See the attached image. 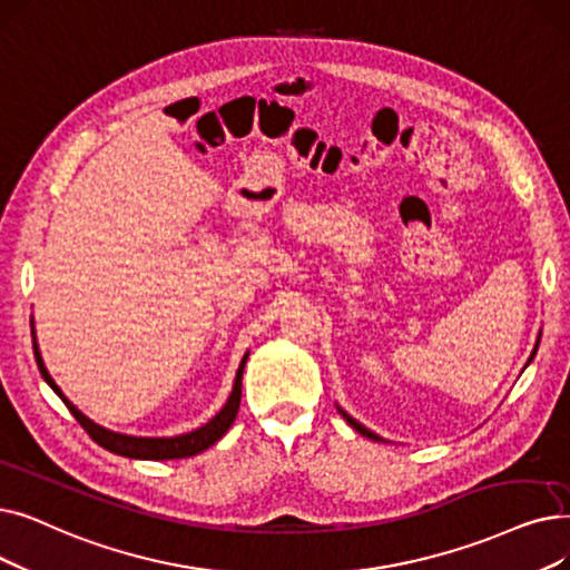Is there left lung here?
I'll return each instance as SVG.
<instances>
[{"label": "left lung", "mask_w": 570, "mask_h": 570, "mask_svg": "<svg viewBox=\"0 0 570 570\" xmlns=\"http://www.w3.org/2000/svg\"><path fill=\"white\" fill-rule=\"evenodd\" d=\"M538 342H540V340H538ZM538 342H535V350H538ZM535 350H533V354H531L529 363L533 361V356H535ZM529 363H527V365H529ZM340 412H342V410H340ZM342 416H344V419H346V422H350V426H352V429H356V431H358L361 435H365V438H370V440H375V442H380V440H382V438H380V435H375L373 431H367L365 426H361V424L356 422V419H352V416H350V414H346V412H342Z\"/></svg>", "instance_id": "8db88e82"}]
</instances>
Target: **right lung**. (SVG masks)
I'll return each mask as SVG.
<instances>
[{
	"mask_svg": "<svg viewBox=\"0 0 570 570\" xmlns=\"http://www.w3.org/2000/svg\"><path fill=\"white\" fill-rule=\"evenodd\" d=\"M35 358H37V365H39V373L41 377L48 382V386H51L62 403L69 407V412L77 416V422L83 426V431L100 444V448L118 454V456H130V459H151V461H165V459H186V456H195L205 452L207 448H212V444L216 440H220L226 435V431L230 429V424L235 422L237 416V410H239V401H242V373H244V365H246V358H249V354H244L242 363H239V370H237V377H235V386H233V393L228 403L224 405V410H220L212 422H207L205 426H200L197 431H190L186 435H177V438H135V435H122V433H114V431H107L102 426H97L95 422H90V419L86 414H81L77 407H73L62 391L58 389V384L53 382V377L48 375V370L41 361V354L37 350V342H35Z\"/></svg>",
	"mask_w": 570,
	"mask_h": 570,
	"instance_id": "obj_1",
	"label": "right lung"
}]
</instances>
